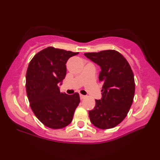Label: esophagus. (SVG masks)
<instances>
[{
    "label": "esophagus",
    "mask_w": 160,
    "mask_h": 160,
    "mask_svg": "<svg viewBox=\"0 0 160 160\" xmlns=\"http://www.w3.org/2000/svg\"><path fill=\"white\" fill-rule=\"evenodd\" d=\"M80 98H81V100L84 99V98H85V95H82V94H80Z\"/></svg>",
    "instance_id": "34e87169"
}]
</instances>
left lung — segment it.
Returning a JSON list of instances; mask_svg holds the SVG:
<instances>
[{
  "instance_id": "1",
  "label": "left lung",
  "mask_w": 160,
  "mask_h": 160,
  "mask_svg": "<svg viewBox=\"0 0 160 160\" xmlns=\"http://www.w3.org/2000/svg\"><path fill=\"white\" fill-rule=\"evenodd\" d=\"M100 67L99 80L103 82L102 98L89 111L92 124L100 129H111L123 121L132 106L135 94L134 75L123 55L115 50L85 53Z\"/></svg>"
}]
</instances>
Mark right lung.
I'll return each mask as SVG.
<instances>
[{
  "label": "right lung",
  "mask_w": 160,
  "mask_h": 160,
  "mask_svg": "<svg viewBox=\"0 0 160 160\" xmlns=\"http://www.w3.org/2000/svg\"><path fill=\"white\" fill-rule=\"evenodd\" d=\"M47 47L33 57L26 73V91L30 107L41 123L52 129H61L72 122L80 102L78 93L60 92L59 85L66 76L68 60L78 54Z\"/></svg>",
  "instance_id": "1"
}]
</instances>
